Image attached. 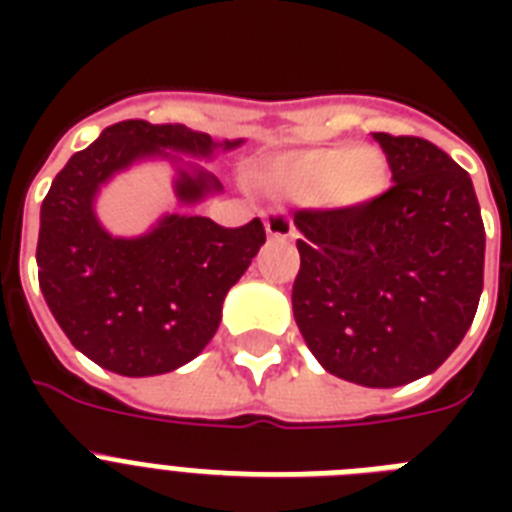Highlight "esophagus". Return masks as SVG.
Masks as SVG:
<instances>
[{
  "instance_id": "obj_1",
  "label": "esophagus",
  "mask_w": 512,
  "mask_h": 512,
  "mask_svg": "<svg viewBox=\"0 0 512 512\" xmlns=\"http://www.w3.org/2000/svg\"><path fill=\"white\" fill-rule=\"evenodd\" d=\"M265 233L271 239H292L295 236V225H292V217L284 209H271L265 212Z\"/></svg>"
}]
</instances>
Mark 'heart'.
<instances>
[{"label":"heart","instance_id":"obj_1","mask_svg":"<svg viewBox=\"0 0 512 512\" xmlns=\"http://www.w3.org/2000/svg\"><path fill=\"white\" fill-rule=\"evenodd\" d=\"M257 183L273 193L356 207L388 188V159L377 148L319 146L273 156L257 172Z\"/></svg>","mask_w":512,"mask_h":512}]
</instances>
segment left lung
<instances>
[{
    "label": "left lung",
    "mask_w": 512,
    "mask_h": 512,
    "mask_svg": "<svg viewBox=\"0 0 512 512\" xmlns=\"http://www.w3.org/2000/svg\"><path fill=\"white\" fill-rule=\"evenodd\" d=\"M393 188L345 209H300L292 311L324 369L364 388L433 374L473 324L486 233L473 180L422 138L374 132Z\"/></svg>",
    "instance_id": "1"
}]
</instances>
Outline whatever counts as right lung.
<instances>
[{"mask_svg": "<svg viewBox=\"0 0 512 512\" xmlns=\"http://www.w3.org/2000/svg\"><path fill=\"white\" fill-rule=\"evenodd\" d=\"M244 143H215L183 124L119 122L74 154L39 212V287L76 350L122 377H154L193 361L215 337L228 289L265 244L260 220L223 228L191 212L223 185L201 164ZM146 161L176 167L180 210L146 234L116 237L99 223L97 196Z\"/></svg>", "mask_w": 512, "mask_h": 512, "instance_id": "1", "label": "right lung"}]
</instances>
